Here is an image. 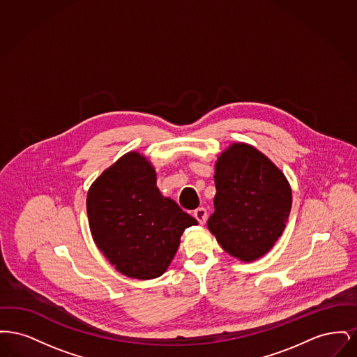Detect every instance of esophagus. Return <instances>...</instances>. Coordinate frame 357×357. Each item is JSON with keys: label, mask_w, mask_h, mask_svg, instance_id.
Returning a JSON list of instances; mask_svg holds the SVG:
<instances>
[{"label": "esophagus", "mask_w": 357, "mask_h": 357, "mask_svg": "<svg viewBox=\"0 0 357 357\" xmlns=\"http://www.w3.org/2000/svg\"><path fill=\"white\" fill-rule=\"evenodd\" d=\"M192 215L197 218V221L199 222L201 225H204V222L207 221V211L204 207H198L197 210H194Z\"/></svg>", "instance_id": "34e87169"}]
</instances>
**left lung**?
<instances>
[{
  "label": "left lung",
  "mask_w": 357,
  "mask_h": 357,
  "mask_svg": "<svg viewBox=\"0 0 357 357\" xmlns=\"http://www.w3.org/2000/svg\"><path fill=\"white\" fill-rule=\"evenodd\" d=\"M214 182L210 233L242 262L266 255L281 237L291 208V188L284 172L265 153L237 142L217 158Z\"/></svg>",
  "instance_id": "obj_1"
}]
</instances>
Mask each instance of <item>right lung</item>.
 Returning <instances> with one entry per match:
<instances>
[{
    "label": "right lung",
    "mask_w": 357,
    "mask_h": 357,
    "mask_svg": "<svg viewBox=\"0 0 357 357\" xmlns=\"http://www.w3.org/2000/svg\"><path fill=\"white\" fill-rule=\"evenodd\" d=\"M91 234L118 272L136 280L160 277L170 266L187 227L198 225L156 186L151 162L124 153L86 194Z\"/></svg>",
    "instance_id": "1"
}]
</instances>
